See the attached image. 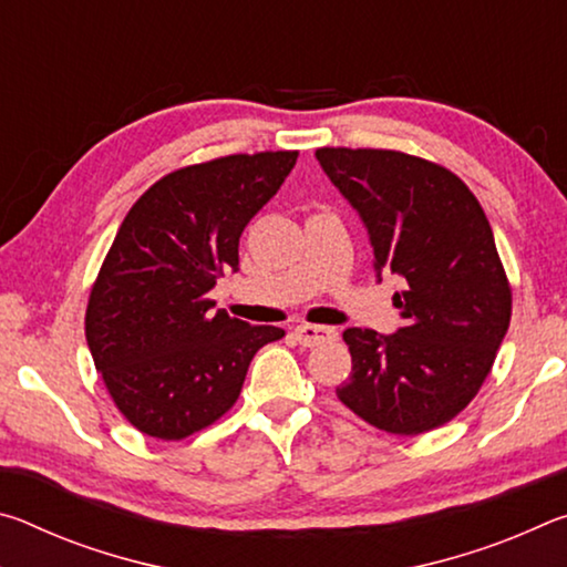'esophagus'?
Wrapping results in <instances>:
<instances>
[{"label":"esophagus","mask_w":567,"mask_h":567,"mask_svg":"<svg viewBox=\"0 0 567 567\" xmlns=\"http://www.w3.org/2000/svg\"><path fill=\"white\" fill-rule=\"evenodd\" d=\"M295 334H297V340L305 344V348H318V344L338 338V330L328 328V324H297Z\"/></svg>","instance_id":"1"}]
</instances>
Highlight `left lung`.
I'll return each mask as SVG.
<instances>
[{
    "instance_id": "8db88e82",
    "label": "left lung",
    "mask_w": 567,
    "mask_h": 567,
    "mask_svg": "<svg viewBox=\"0 0 567 567\" xmlns=\"http://www.w3.org/2000/svg\"><path fill=\"white\" fill-rule=\"evenodd\" d=\"M315 157L358 209L375 270L405 280L402 328L342 332L344 408L392 435L430 433L463 412L511 328L513 290L491 223L455 172L398 150L320 147Z\"/></svg>"
}]
</instances>
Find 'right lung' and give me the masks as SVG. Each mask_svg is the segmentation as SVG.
Masks as SVG:
<instances>
[{
  "instance_id": "right-lung-1",
  "label": "right lung",
  "mask_w": 567,
  "mask_h": 567,
  "mask_svg": "<svg viewBox=\"0 0 567 567\" xmlns=\"http://www.w3.org/2000/svg\"><path fill=\"white\" fill-rule=\"evenodd\" d=\"M295 150L225 155L157 179L114 235L90 290L84 334L104 388L132 427L185 440L235 405L272 324L213 312L239 235L295 167Z\"/></svg>"
}]
</instances>
